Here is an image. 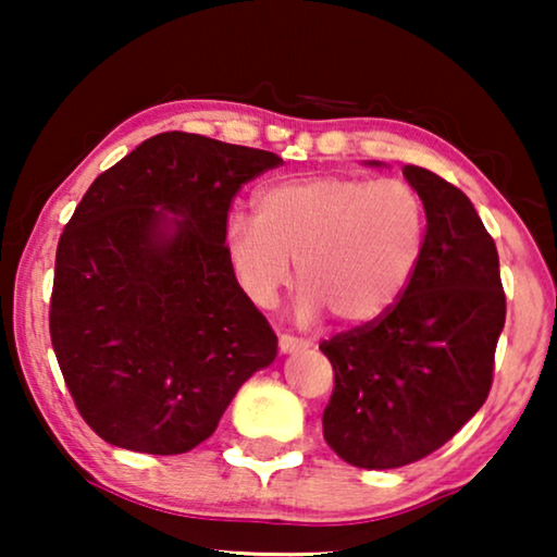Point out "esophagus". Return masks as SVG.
Here are the masks:
<instances>
[{"instance_id": "34e87169", "label": "esophagus", "mask_w": 557, "mask_h": 557, "mask_svg": "<svg viewBox=\"0 0 557 557\" xmlns=\"http://www.w3.org/2000/svg\"><path fill=\"white\" fill-rule=\"evenodd\" d=\"M307 347H309V342L294 337V334H281V337H278V349L284 355L299 352V349H307Z\"/></svg>"}]
</instances>
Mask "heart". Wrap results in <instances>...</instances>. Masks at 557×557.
Instances as JSON below:
<instances>
[{"instance_id":"obj_1","label":"heart","mask_w":557,"mask_h":557,"mask_svg":"<svg viewBox=\"0 0 557 557\" xmlns=\"http://www.w3.org/2000/svg\"><path fill=\"white\" fill-rule=\"evenodd\" d=\"M429 238V210L406 180L345 174L271 182L256 193V218L233 212L225 250L243 292L273 307L292 278L301 284L296 317L326 309L345 324L383 319L413 284Z\"/></svg>"}]
</instances>
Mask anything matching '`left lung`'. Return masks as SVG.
I'll list each match as a JSON object with an SVG mask.
<instances>
[{"label": "left lung", "mask_w": 557, "mask_h": 557, "mask_svg": "<svg viewBox=\"0 0 557 557\" xmlns=\"http://www.w3.org/2000/svg\"><path fill=\"white\" fill-rule=\"evenodd\" d=\"M403 177L429 210L413 284L383 319L319 345L334 368L324 438L360 469L406 467L454 438L490 395L507 314L497 246L469 197L423 166Z\"/></svg>", "instance_id": "1"}]
</instances>
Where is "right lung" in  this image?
<instances>
[{"label": "right lung", "instance_id": "1", "mask_svg": "<svg viewBox=\"0 0 557 557\" xmlns=\"http://www.w3.org/2000/svg\"><path fill=\"white\" fill-rule=\"evenodd\" d=\"M273 151L164 132L98 174L58 243L50 339L75 408L111 446L185 454L278 339L225 250L240 185Z\"/></svg>", "mask_w": 557, "mask_h": 557}]
</instances>
